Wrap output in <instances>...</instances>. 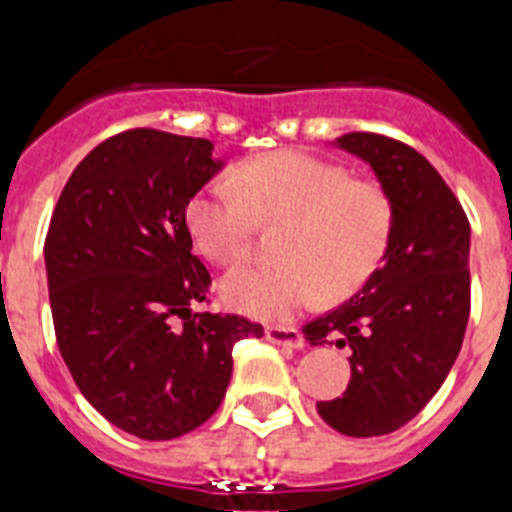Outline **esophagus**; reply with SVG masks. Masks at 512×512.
<instances>
[{
	"instance_id": "1",
	"label": "esophagus",
	"mask_w": 512,
	"mask_h": 512,
	"mask_svg": "<svg viewBox=\"0 0 512 512\" xmlns=\"http://www.w3.org/2000/svg\"><path fill=\"white\" fill-rule=\"evenodd\" d=\"M266 341L277 343V346H287V348L305 346V336H302L297 328H266Z\"/></svg>"
}]
</instances>
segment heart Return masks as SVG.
Here are the masks:
<instances>
[{"instance_id": "obj_1", "label": "heart", "mask_w": 512, "mask_h": 512, "mask_svg": "<svg viewBox=\"0 0 512 512\" xmlns=\"http://www.w3.org/2000/svg\"><path fill=\"white\" fill-rule=\"evenodd\" d=\"M279 220L282 261L246 266L220 282L225 305L269 323L295 318L320 295H354L387 256L395 202L382 184L351 179L346 166L307 151H277L210 182L187 205L194 243L223 266L251 253L256 223Z\"/></svg>"}]
</instances>
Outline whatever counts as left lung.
I'll return each mask as SVG.
<instances>
[{"label": "left lung", "mask_w": 512, "mask_h": 512, "mask_svg": "<svg viewBox=\"0 0 512 512\" xmlns=\"http://www.w3.org/2000/svg\"><path fill=\"white\" fill-rule=\"evenodd\" d=\"M336 146L372 166L395 202V230L384 264L364 287L302 333L310 346L351 348L346 392L318 402V415L343 436L372 438L413 420L459 356L472 228L415 148L374 133H346Z\"/></svg>", "instance_id": "left-lung-1"}]
</instances>
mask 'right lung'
<instances>
[{
  "instance_id": "right-lung-1",
  "label": "right lung",
  "mask_w": 512,
  "mask_h": 512,
  "mask_svg": "<svg viewBox=\"0 0 512 512\" xmlns=\"http://www.w3.org/2000/svg\"><path fill=\"white\" fill-rule=\"evenodd\" d=\"M212 143L151 128L107 138L74 169L45 235L61 356L92 408L146 441L194 431L223 402L241 315L194 312L210 271L187 205L225 161Z\"/></svg>"
}]
</instances>
